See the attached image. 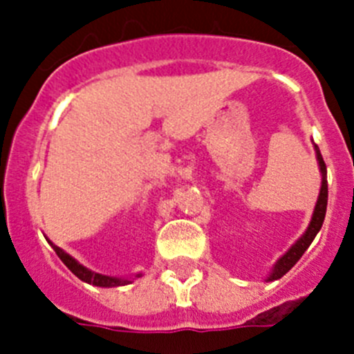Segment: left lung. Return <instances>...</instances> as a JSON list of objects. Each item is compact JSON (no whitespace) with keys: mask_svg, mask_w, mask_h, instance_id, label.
I'll return each instance as SVG.
<instances>
[{"mask_svg":"<svg viewBox=\"0 0 354 354\" xmlns=\"http://www.w3.org/2000/svg\"><path fill=\"white\" fill-rule=\"evenodd\" d=\"M315 147V156H317V161H319V170H321V175H323V179H321V192H319V198H317V204H315L314 209V214H312V220L308 228L305 230L301 237H299L289 250H287L286 255L278 259V262L274 264L273 271L271 274L268 277L266 282H273V280H278V278H282L287 271L292 268L296 262L301 259L303 253L306 252V248L310 246V243L314 241V237L317 236V232L321 230L323 227V221H324V216H326V205H328V180H326V165H324V159L321 156V150H319L317 145Z\"/></svg>","mask_w":354,"mask_h":354,"instance_id":"left-lung-1","label":"left lung"}]
</instances>
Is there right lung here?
<instances>
[{
  "instance_id": "add662e5",
  "label": "right lung",
  "mask_w": 354,
  "mask_h": 354,
  "mask_svg": "<svg viewBox=\"0 0 354 354\" xmlns=\"http://www.w3.org/2000/svg\"><path fill=\"white\" fill-rule=\"evenodd\" d=\"M51 246H53V250L56 252V255L62 259V262L67 266L68 270L76 274L80 280L90 283V286L118 287V286H127V283H131V280H126V278H115V277H106V274H101V273H93V271L86 270L84 266H81L80 262L76 261V259H72L71 255H68V253H65L62 248H58V246L53 245V243H51ZM138 277H140V274H138Z\"/></svg>"
}]
</instances>
